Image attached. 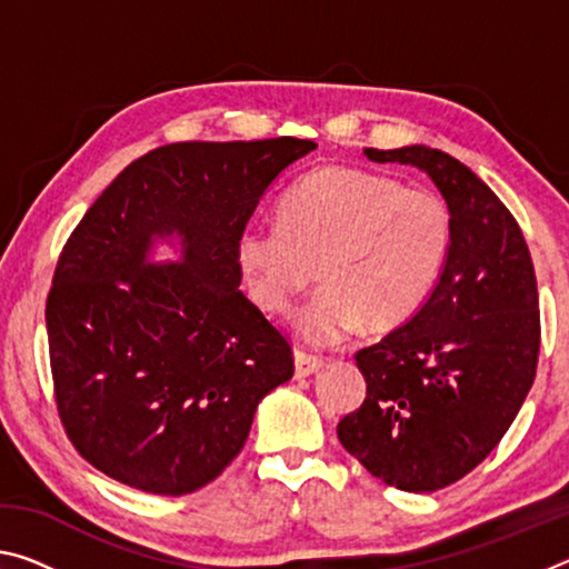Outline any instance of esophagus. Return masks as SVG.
<instances>
[{"instance_id":"34e87169","label":"esophagus","mask_w":569,"mask_h":569,"mask_svg":"<svg viewBox=\"0 0 569 569\" xmlns=\"http://www.w3.org/2000/svg\"><path fill=\"white\" fill-rule=\"evenodd\" d=\"M296 377L303 379V377H311V373H316L323 366V361L319 359V356H311L306 351H296Z\"/></svg>"}]
</instances>
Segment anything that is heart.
Returning <instances> with one entry per match:
<instances>
[{
  "label": "heart",
  "instance_id": "1",
  "mask_svg": "<svg viewBox=\"0 0 569 569\" xmlns=\"http://www.w3.org/2000/svg\"><path fill=\"white\" fill-rule=\"evenodd\" d=\"M451 246V213L429 190L356 168H323L278 203V223L240 230L236 258L253 301L283 316L319 263L323 286L298 308L308 346L409 321L435 288Z\"/></svg>",
  "mask_w": 569,
  "mask_h": 569
}]
</instances>
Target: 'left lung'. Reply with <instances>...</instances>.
I'll list each match as a JSON object with an SVG mask.
<instances>
[{"label":"left lung","mask_w":569,"mask_h":569,"mask_svg":"<svg viewBox=\"0 0 569 569\" xmlns=\"http://www.w3.org/2000/svg\"><path fill=\"white\" fill-rule=\"evenodd\" d=\"M363 156L427 172L447 200L451 246L419 311L356 353L366 399L336 435L389 487L437 492L485 461L532 389L535 266L515 216L465 162L427 146Z\"/></svg>","instance_id":"1"}]
</instances>
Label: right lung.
I'll return each instance as SVG.
<instances>
[{
  "label": "right lung",
  "instance_id": "obj_1",
  "mask_svg": "<svg viewBox=\"0 0 569 569\" xmlns=\"http://www.w3.org/2000/svg\"><path fill=\"white\" fill-rule=\"evenodd\" d=\"M311 140L172 142L130 162L72 230L47 296L54 401L74 449L150 495L206 487L243 449L293 351L240 286L236 243ZM181 238L180 264H148Z\"/></svg>",
  "mask_w": 569,
  "mask_h": 569
}]
</instances>
